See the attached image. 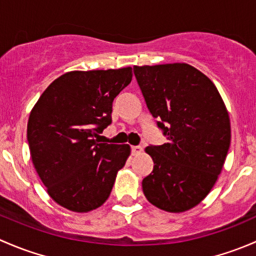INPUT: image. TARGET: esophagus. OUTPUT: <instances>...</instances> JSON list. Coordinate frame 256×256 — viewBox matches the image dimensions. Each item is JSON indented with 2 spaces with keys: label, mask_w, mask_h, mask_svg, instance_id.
<instances>
[{
  "label": "esophagus",
  "mask_w": 256,
  "mask_h": 256,
  "mask_svg": "<svg viewBox=\"0 0 256 256\" xmlns=\"http://www.w3.org/2000/svg\"><path fill=\"white\" fill-rule=\"evenodd\" d=\"M131 152L132 154H140L142 152V147L141 146H131Z\"/></svg>",
  "instance_id": "esophagus-1"
}]
</instances>
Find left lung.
<instances>
[{
    "label": "left lung",
    "instance_id": "1",
    "mask_svg": "<svg viewBox=\"0 0 256 256\" xmlns=\"http://www.w3.org/2000/svg\"><path fill=\"white\" fill-rule=\"evenodd\" d=\"M147 108L167 142L148 146L154 171L144 197L162 210L200 204L216 184L230 146V120L218 89L186 63L134 66Z\"/></svg>",
    "mask_w": 256,
    "mask_h": 256
}]
</instances>
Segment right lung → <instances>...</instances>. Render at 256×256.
I'll use <instances>...</instances> for the list:
<instances>
[{
	"mask_svg": "<svg viewBox=\"0 0 256 256\" xmlns=\"http://www.w3.org/2000/svg\"><path fill=\"white\" fill-rule=\"evenodd\" d=\"M131 79L130 66L69 72L54 80L33 106L27 125L33 166L62 207L86 213L109 198L131 150L94 138L112 124L114 99Z\"/></svg>",
	"mask_w": 256,
	"mask_h": 256,
	"instance_id": "add662e5",
	"label": "right lung"
}]
</instances>
